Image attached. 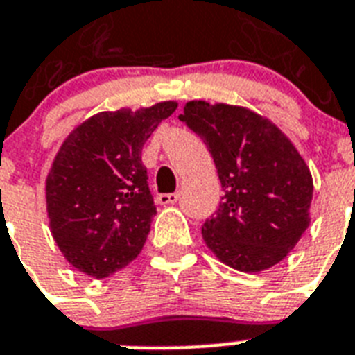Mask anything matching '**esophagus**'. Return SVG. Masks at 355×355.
<instances>
[{
  "label": "esophagus",
  "mask_w": 355,
  "mask_h": 355,
  "mask_svg": "<svg viewBox=\"0 0 355 355\" xmlns=\"http://www.w3.org/2000/svg\"><path fill=\"white\" fill-rule=\"evenodd\" d=\"M178 200V193H164V195H158V204H175Z\"/></svg>",
  "instance_id": "obj_1"
}]
</instances>
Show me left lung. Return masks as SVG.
Masks as SVG:
<instances>
[{
    "label": "left lung",
    "mask_w": 355,
    "mask_h": 355,
    "mask_svg": "<svg viewBox=\"0 0 355 355\" xmlns=\"http://www.w3.org/2000/svg\"><path fill=\"white\" fill-rule=\"evenodd\" d=\"M178 118L206 144L224 191L202 226L209 252L244 273L275 266L310 226L304 158L270 118L243 105L191 100Z\"/></svg>",
    "instance_id": "8db88e82"
}]
</instances>
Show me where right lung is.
<instances>
[{
  "label": "right lung",
  "mask_w": 355,
  "mask_h": 355,
  "mask_svg": "<svg viewBox=\"0 0 355 355\" xmlns=\"http://www.w3.org/2000/svg\"><path fill=\"white\" fill-rule=\"evenodd\" d=\"M178 103L102 111L78 123L45 178L47 218L65 261L93 279L120 272L142 252L157 215L144 144Z\"/></svg>",
  "instance_id": "1"
}]
</instances>
